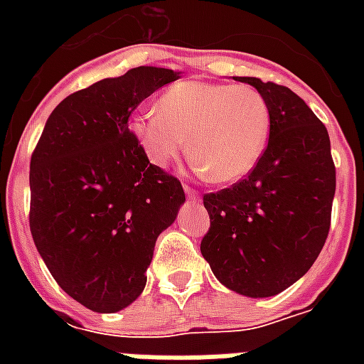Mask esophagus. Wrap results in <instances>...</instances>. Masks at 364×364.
<instances>
[{
  "label": "esophagus",
  "instance_id": "esophagus-1",
  "mask_svg": "<svg viewBox=\"0 0 364 364\" xmlns=\"http://www.w3.org/2000/svg\"><path fill=\"white\" fill-rule=\"evenodd\" d=\"M183 189H185V195L189 198H198V191H195L193 187H189V185H185Z\"/></svg>",
  "mask_w": 364,
  "mask_h": 364
}]
</instances>
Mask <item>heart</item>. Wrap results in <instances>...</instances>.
<instances>
[{"instance_id": "1", "label": "heart", "mask_w": 364, "mask_h": 364, "mask_svg": "<svg viewBox=\"0 0 364 364\" xmlns=\"http://www.w3.org/2000/svg\"><path fill=\"white\" fill-rule=\"evenodd\" d=\"M269 107L250 85L177 82L161 95L158 111L130 120V130L159 167L185 148L206 179L230 183L252 171L265 150Z\"/></svg>"}]
</instances>
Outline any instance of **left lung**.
<instances>
[{"mask_svg": "<svg viewBox=\"0 0 364 364\" xmlns=\"http://www.w3.org/2000/svg\"><path fill=\"white\" fill-rule=\"evenodd\" d=\"M236 80L265 99L269 142L245 179L203 197L210 228L200 253L224 287L267 298L318 259L331 222L336 166L328 130L294 91L259 77Z\"/></svg>", "mask_w": 364, "mask_h": 364, "instance_id": "left-lung-1", "label": "left lung"}]
</instances>
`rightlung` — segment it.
Listing matches in <instances>:
<instances>
[{
	"label": "right lung",
	"instance_id": "1",
	"mask_svg": "<svg viewBox=\"0 0 364 364\" xmlns=\"http://www.w3.org/2000/svg\"><path fill=\"white\" fill-rule=\"evenodd\" d=\"M179 72L140 66L68 95L31 158V234L60 289L93 312L142 294L158 236L185 203L181 183L150 159L128 117Z\"/></svg>",
	"mask_w": 364,
	"mask_h": 364
}]
</instances>
